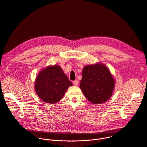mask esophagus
<instances>
[{"label": "esophagus", "instance_id": "obj_1", "mask_svg": "<svg viewBox=\"0 0 147 147\" xmlns=\"http://www.w3.org/2000/svg\"><path fill=\"white\" fill-rule=\"evenodd\" d=\"M73 84H74V85L75 86H77L78 84V80L74 81L73 82Z\"/></svg>", "mask_w": 147, "mask_h": 147}]
</instances>
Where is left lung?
Masks as SVG:
<instances>
[{
  "label": "left lung",
  "mask_w": 147,
  "mask_h": 147,
  "mask_svg": "<svg viewBox=\"0 0 147 147\" xmlns=\"http://www.w3.org/2000/svg\"><path fill=\"white\" fill-rule=\"evenodd\" d=\"M115 87V80L105 65L98 62L84 67L80 87L92 104L100 105L108 101Z\"/></svg>",
  "instance_id": "1"
}]
</instances>
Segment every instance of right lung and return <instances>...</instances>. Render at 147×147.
<instances>
[{"label": "right lung", "instance_id": "1", "mask_svg": "<svg viewBox=\"0 0 147 147\" xmlns=\"http://www.w3.org/2000/svg\"><path fill=\"white\" fill-rule=\"evenodd\" d=\"M72 85L61 67L55 65L40 71L34 82V89L42 101L55 104L63 98L69 87Z\"/></svg>", "mask_w": 147, "mask_h": 147}]
</instances>
